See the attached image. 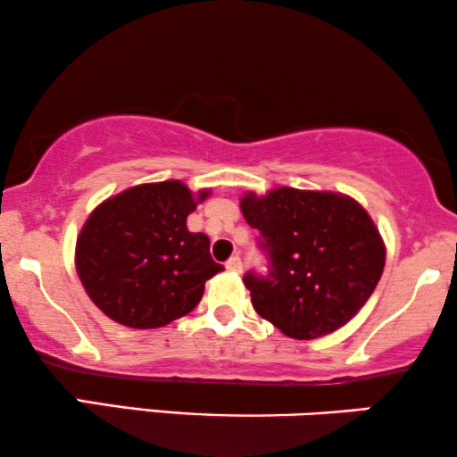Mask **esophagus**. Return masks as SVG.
<instances>
[{
    "label": "esophagus",
    "instance_id": "esophagus-1",
    "mask_svg": "<svg viewBox=\"0 0 457 457\" xmlns=\"http://www.w3.org/2000/svg\"><path fill=\"white\" fill-rule=\"evenodd\" d=\"M227 270H230V272H241L243 270V262H241V258L239 256H233V258H228L227 260Z\"/></svg>",
    "mask_w": 457,
    "mask_h": 457
}]
</instances>
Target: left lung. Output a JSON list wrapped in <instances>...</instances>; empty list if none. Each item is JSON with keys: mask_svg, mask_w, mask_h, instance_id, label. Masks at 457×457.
<instances>
[{"mask_svg": "<svg viewBox=\"0 0 457 457\" xmlns=\"http://www.w3.org/2000/svg\"><path fill=\"white\" fill-rule=\"evenodd\" d=\"M241 212L260 230L269 272H247L256 312L295 340H315L346 325L376 289L386 247L353 197L272 188L243 195Z\"/></svg>", "mask_w": 457, "mask_h": 457, "instance_id": "8db88e82", "label": "left lung"}]
</instances>
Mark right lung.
Segmentation results:
<instances>
[{"instance_id": "right-lung-1", "label": "right lung", "mask_w": 457, "mask_h": 457, "mask_svg": "<svg viewBox=\"0 0 457 457\" xmlns=\"http://www.w3.org/2000/svg\"><path fill=\"white\" fill-rule=\"evenodd\" d=\"M197 197L180 180L151 182L103 201L75 245V269L90 300L112 321L134 329L163 328L188 315L205 281L222 270L210 237L191 233Z\"/></svg>"}]
</instances>
